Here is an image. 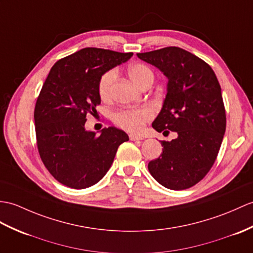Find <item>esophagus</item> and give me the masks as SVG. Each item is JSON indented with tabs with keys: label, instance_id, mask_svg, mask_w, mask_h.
I'll return each mask as SVG.
<instances>
[{
	"label": "esophagus",
	"instance_id": "1",
	"mask_svg": "<svg viewBox=\"0 0 253 253\" xmlns=\"http://www.w3.org/2000/svg\"><path fill=\"white\" fill-rule=\"evenodd\" d=\"M129 139H130L131 141H137V140H142V139H143V137L138 136V134L130 133V134H129Z\"/></svg>",
	"mask_w": 253,
	"mask_h": 253
}]
</instances>
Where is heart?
<instances>
[{"mask_svg":"<svg viewBox=\"0 0 253 253\" xmlns=\"http://www.w3.org/2000/svg\"><path fill=\"white\" fill-rule=\"evenodd\" d=\"M128 75L137 86H141L144 82L154 80V74L152 70L144 64L134 63L128 68ZM116 78L115 70H110L101 75L98 82V93L102 100H109L111 97L113 82ZM152 117L151 110L148 108L139 109H122L113 115V121L117 126L124 128L125 130L137 132L143 128L145 123Z\"/></svg>","mask_w":253,"mask_h":253,"instance_id":"b5f03b06","label":"heart"}]
</instances>
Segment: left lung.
Instances as JSON below:
<instances>
[{"instance_id":"obj_1","label":"left lung","mask_w":253,"mask_h":253,"mask_svg":"<svg viewBox=\"0 0 253 253\" xmlns=\"http://www.w3.org/2000/svg\"><path fill=\"white\" fill-rule=\"evenodd\" d=\"M137 56L168 79L166 98L152 127L178 133L171 141H161L163 153L149 163V171L167 189H189L212 167L225 133L221 86L208 63L180 47Z\"/></svg>"}]
</instances>
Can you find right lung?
Instances as JSON below:
<instances>
[{"mask_svg": "<svg viewBox=\"0 0 253 253\" xmlns=\"http://www.w3.org/2000/svg\"><path fill=\"white\" fill-rule=\"evenodd\" d=\"M132 55L87 47L50 69L35 104V133L42 162L63 185L80 190L96 184L112 165L119 146L129 140L115 127L96 136L86 130L85 123L101 102L99 79Z\"/></svg>", "mask_w": 253, "mask_h": 253, "instance_id": "obj_1", "label": "right lung"}]
</instances>
